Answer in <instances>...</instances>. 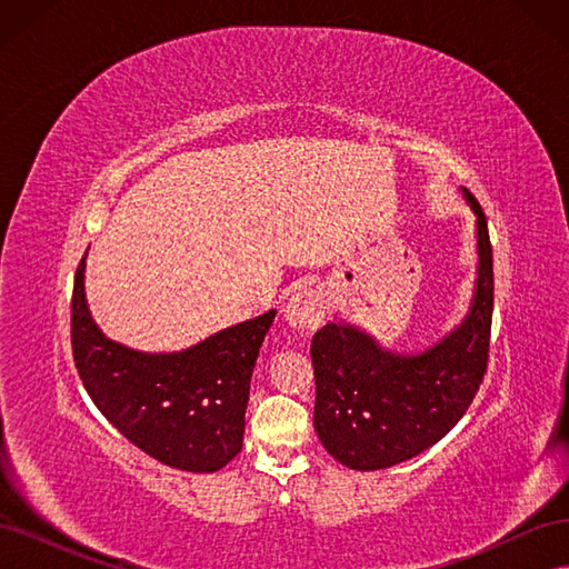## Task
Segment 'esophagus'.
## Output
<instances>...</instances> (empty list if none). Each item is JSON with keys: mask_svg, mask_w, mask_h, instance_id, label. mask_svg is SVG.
Instances as JSON below:
<instances>
[{"mask_svg": "<svg viewBox=\"0 0 569 569\" xmlns=\"http://www.w3.org/2000/svg\"><path fill=\"white\" fill-rule=\"evenodd\" d=\"M327 313V295L320 287L299 289L284 306L287 322L299 332H313L322 325Z\"/></svg>", "mask_w": 569, "mask_h": 569, "instance_id": "obj_1", "label": "esophagus"}]
</instances>
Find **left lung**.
Instances as JSON below:
<instances>
[{"mask_svg":"<svg viewBox=\"0 0 569 569\" xmlns=\"http://www.w3.org/2000/svg\"><path fill=\"white\" fill-rule=\"evenodd\" d=\"M475 216L477 272L468 313L420 351L385 349L363 327L327 322L311 343L318 439L351 470H385L427 451L465 416L487 372L493 268L487 218Z\"/></svg>","mask_w":569,"mask_h":569,"instance_id":"1","label":"left lung"}]
</instances>
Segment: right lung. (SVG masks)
Masks as SVG:
<instances>
[{"instance_id":"1","label":"right lung","mask_w":569,"mask_h":569,"mask_svg":"<svg viewBox=\"0 0 569 569\" xmlns=\"http://www.w3.org/2000/svg\"><path fill=\"white\" fill-rule=\"evenodd\" d=\"M71 306L73 358L90 399L120 435L168 468L218 472L242 451L258 349L274 308L180 351H137L101 332L84 295V263Z\"/></svg>"}]
</instances>
